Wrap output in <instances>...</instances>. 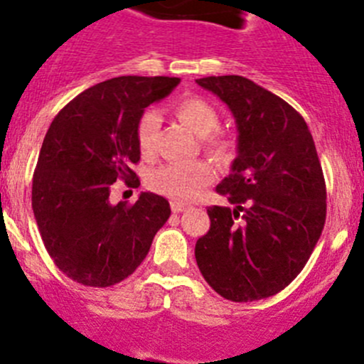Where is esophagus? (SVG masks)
I'll return each instance as SVG.
<instances>
[{
  "label": "esophagus",
  "mask_w": 364,
  "mask_h": 364,
  "mask_svg": "<svg viewBox=\"0 0 364 364\" xmlns=\"http://www.w3.org/2000/svg\"><path fill=\"white\" fill-rule=\"evenodd\" d=\"M171 208L174 213H179V212H185V210L188 208V205H185V203H179V201H172Z\"/></svg>",
  "instance_id": "obj_1"
}]
</instances>
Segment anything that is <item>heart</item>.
<instances>
[{
    "label": "heart",
    "mask_w": 364,
    "mask_h": 364,
    "mask_svg": "<svg viewBox=\"0 0 364 364\" xmlns=\"http://www.w3.org/2000/svg\"><path fill=\"white\" fill-rule=\"evenodd\" d=\"M174 113L190 131L203 136V149L215 161L226 163L232 159L235 144L228 134L217 131L220 124L219 111L201 97H185L174 105ZM159 117L154 109H147L136 125V141L144 158L156 154ZM213 166L205 159L192 163H168L161 165L147 176V186L152 192L174 201H188L196 198L206 185L213 181Z\"/></svg>",
    "instance_id": "1"
}]
</instances>
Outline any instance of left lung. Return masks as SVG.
<instances>
[{
    "label": "left lung",
    "mask_w": 364,
    "mask_h": 364,
    "mask_svg": "<svg viewBox=\"0 0 364 364\" xmlns=\"http://www.w3.org/2000/svg\"><path fill=\"white\" fill-rule=\"evenodd\" d=\"M196 82L232 109L239 156L217 185L235 208L210 206V230L196 244L208 285L232 301L264 300L300 274L327 217V188L304 117L239 75Z\"/></svg>",
    "instance_id": "1"
}]
</instances>
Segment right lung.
I'll use <instances>...</instances> for the list:
<instances>
[{
    "label": "right lung",
    "mask_w": 364,
    "mask_h": 364,
    "mask_svg": "<svg viewBox=\"0 0 364 364\" xmlns=\"http://www.w3.org/2000/svg\"><path fill=\"white\" fill-rule=\"evenodd\" d=\"M178 77H117L68 102L44 136L32 179V208L44 247L77 284L109 287L144 262L171 217L161 196L111 205L113 183L140 186L136 125Z\"/></svg>",
    "instance_id": "add662e5"
}]
</instances>
